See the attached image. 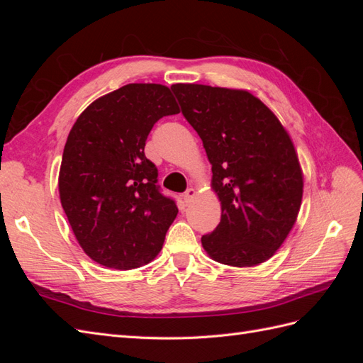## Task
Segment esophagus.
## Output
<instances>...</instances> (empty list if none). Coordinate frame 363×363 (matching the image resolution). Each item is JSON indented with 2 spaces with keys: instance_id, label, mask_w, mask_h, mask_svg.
Returning a JSON list of instances; mask_svg holds the SVG:
<instances>
[{
  "instance_id": "34e87169",
  "label": "esophagus",
  "mask_w": 363,
  "mask_h": 363,
  "mask_svg": "<svg viewBox=\"0 0 363 363\" xmlns=\"http://www.w3.org/2000/svg\"><path fill=\"white\" fill-rule=\"evenodd\" d=\"M195 196H196V191H195L194 188H189L188 191H186V194L183 195L184 203H186V204H191V203H192V200L195 199Z\"/></svg>"
}]
</instances>
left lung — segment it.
<instances>
[{
  "label": "left lung",
  "instance_id": "left-lung-1",
  "mask_svg": "<svg viewBox=\"0 0 363 363\" xmlns=\"http://www.w3.org/2000/svg\"><path fill=\"white\" fill-rule=\"evenodd\" d=\"M171 89L203 140L221 223L201 238L224 265L248 268L276 255L292 230L303 199V171L279 118L244 89L177 83Z\"/></svg>",
  "mask_w": 363,
  "mask_h": 363
}]
</instances>
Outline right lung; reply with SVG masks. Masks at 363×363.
<instances>
[{
	"instance_id": "right-lung-1",
	"label": "right lung",
	"mask_w": 363,
	"mask_h": 363,
	"mask_svg": "<svg viewBox=\"0 0 363 363\" xmlns=\"http://www.w3.org/2000/svg\"><path fill=\"white\" fill-rule=\"evenodd\" d=\"M180 113L168 86L130 83L87 106L72 125L59 172L60 203L77 242L106 268L147 265L179 213L156 186L145 142L163 116Z\"/></svg>"
}]
</instances>
